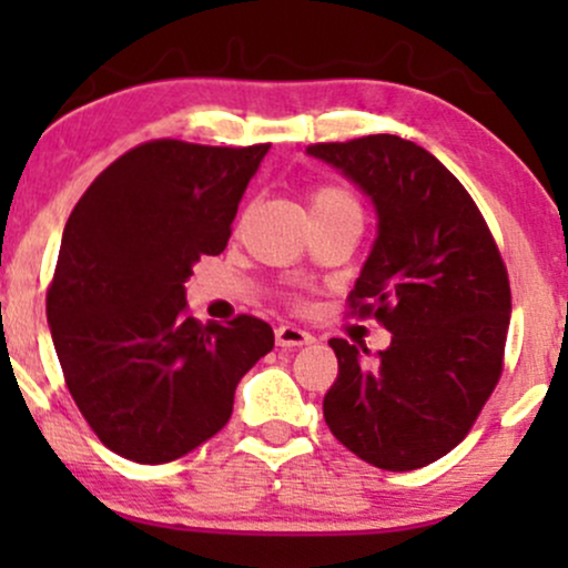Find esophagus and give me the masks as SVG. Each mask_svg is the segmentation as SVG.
I'll return each mask as SVG.
<instances>
[{
  "mask_svg": "<svg viewBox=\"0 0 568 568\" xmlns=\"http://www.w3.org/2000/svg\"><path fill=\"white\" fill-rule=\"evenodd\" d=\"M275 338H277V347H285V349L304 347V344L315 342V336H312L310 331L296 328V325H280L275 331Z\"/></svg>",
  "mask_w": 568,
  "mask_h": 568,
  "instance_id": "esophagus-1",
  "label": "esophagus"
}]
</instances>
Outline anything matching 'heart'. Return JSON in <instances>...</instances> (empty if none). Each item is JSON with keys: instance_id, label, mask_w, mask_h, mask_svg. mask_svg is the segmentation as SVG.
Returning <instances> with one entry per match:
<instances>
[{"instance_id": "obj_1", "label": "heart", "mask_w": 568, "mask_h": 568, "mask_svg": "<svg viewBox=\"0 0 568 568\" xmlns=\"http://www.w3.org/2000/svg\"><path fill=\"white\" fill-rule=\"evenodd\" d=\"M331 205H355V200H352L344 189H336V186H323L317 189V192H312V200H310L312 211H321V207H331Z\"/></svg>"}]
</instances>
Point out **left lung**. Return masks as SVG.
<instances>
[{
	"instance_id": "8db88e82",
	"label": "left lung",
	"mask_w": 568,
	"mask_h": 568,
	"mask_svg": "<svg viewBox=\"0 0 568 568\" xmlns=\"http://www.w3.org/2000/svg\"><path fill=\"white\" fill-rule=\"evenodd\" d=\"M371 200L376 240L349 298L393 334L379 361L331 338L338 376L323 397L338 443L382 470L446 456L470 433L501 374L510 283L478 205L427 149L400 135L315 143Z\"/></svg>"
}]
</instances>
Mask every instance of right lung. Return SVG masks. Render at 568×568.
Masks as SVG:
<instances>
[{
    "mask_svg": "<svg viewBox=\"0 0 568 568\" xmlns=\"http://www.w3.org/2000/svg\"><path fill=\"white\" fill-rule=\"evenodd\" d=\"M270 143L152 141L71 211L48 291L67 387L103 446L141 465L184 456L230 422L237 382L275 347L270 323L202 325L184 283L219 256Z\"/></svg>",
    "mask_w": 568,
    "mask_h": 568,
    "instance_id": "add662e5",
    "label": "right lung"
}]
</instances>
